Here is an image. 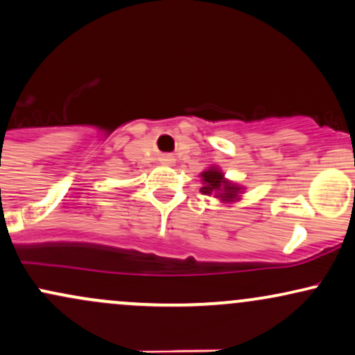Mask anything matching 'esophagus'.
Instances as JSON below:
<instances>
[{"mask_svg":"<svg viewBox=\"0 0 355 355\" xmlns=\"http://www.w3.org/2000/svg\"><path fill=\"white\" fill-rule=\"evenodd\" d=\"M164 162L166 165H172L175 160H173V157H170V155H168V157H164Z\"/></svg>","mask_w":355,"mask_h":355,"instance_id":"obj_1","label":"esophagus"}]
</instances>
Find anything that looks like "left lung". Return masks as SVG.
<instances>
[{
  "mask_svg": "<svg viewBox=\"0 0 355 355\" xmlns=\"http://www.w3.org/2000/svg\"><path fill=\"white\" fill-rule=\"evenodd\" d=\"M203 187L200 191L203 195H214L222 202H235L240 198L243 187L227 180L225 175L218 166H210L209 170L200 173Z\"/></svg>",
  "mask_w": 355,
  "mask_h": 355,
  "instance_id": "left-lung-1",
  "label": "left lung"
}]
</instances>
